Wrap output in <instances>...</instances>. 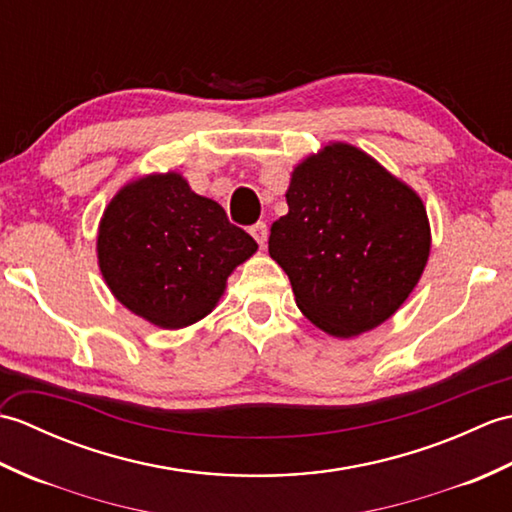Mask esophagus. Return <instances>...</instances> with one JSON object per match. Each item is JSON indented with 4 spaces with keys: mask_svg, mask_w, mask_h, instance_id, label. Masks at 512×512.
I'll list each match as a JSON object with an SVG mask.
<instances>
[{
    "mask_svg": "<svg viewBox=\"0 0 512 512\" xmlns=\"http://www.w3.org/2000/svg\"><path fill=\"white\" fill-rule=\"evenodd\" d=\"M250 235H253L255 242L264 248L266 242H268V226L264 222H259L253 228H250Z\"/></svg>",
    "mask_w": 512,
    "mask_h": 512,
    "instance_id": "esophagus-1",
    "label": "esophagus"
}]
</instances>
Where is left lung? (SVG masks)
I'll use <instances>...</instances> for the list:
<instances>
[{"mask_svg":"<svg viewBox=\"0 0 512 512\" xmlns=\"http://www.w3.org/2000/svg\"><path fill=\"white\" fill-rule=\"evenodd\" d=\"M286 202L268 253L303 317L336 339L394 317L431 253L420 195L367 151L336 140L292 169Z\"/></svg>","mask_w":512,"mask_h":512,"instance_id":"obj_1","label":"left lung"}]
</instances>
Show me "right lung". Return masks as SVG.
<instances>
[{
  "label": "right lung",
  "instance_id": "obj_1",
  "mask_svg": "<svg viewBox=\"0 0 512 512\" xmlns=\"http://www.w3.org/2000/svg\"><path fill=\"white\" fill-rule=\"evenodd\" d=\"M255 253V239L178 171L123 184L96 235L99 270L116 301L162 330L211 314L233 270Z\"/></svg>",
  "mask_w": 512,
  "mask_h": 512
}]
</instances>
